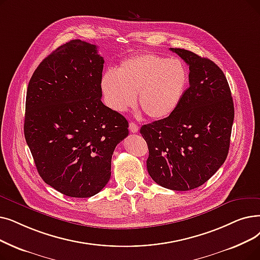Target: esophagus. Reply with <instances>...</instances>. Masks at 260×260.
<instances>
[{
    "mask_svg": "<svg viewBox=\"0 0 260 260\" xmlns=\"http://www.w3.org/2000/svg\"><path fill=\"white\" fill-rule=\"evenodd\" d=\"M129 131H131L132 133H137V132L139 131V127H138V125H137L136 123L131 122V123H129Z\"/></svg>",
    "mask_w": 260,
    "mask_h": 260,
    "instance_id": "1",
    "label": "esophagus"
}]
</instances>
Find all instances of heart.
Here are the masks:
<instances>
[{"label": "heart", "mask_w": 260, "mask_h": 260, "mask_svg": "<svg viewBox=\"0 0 260 260\" xmlns=\"http://www.w3.org/2000/svg\"><path fill=\"white\" fill-rule=\"evenodd\" d=\"M188 84L185 64L176 58L144 53L123 60L117 72L107 71L102 89L107 104L125 111L136 102L151 119L170 116L182 101Z\"/></svg>", "instance_id": "1"}]
</instances>
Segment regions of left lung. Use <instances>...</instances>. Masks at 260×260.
Listing matches in <instances>:
<instances>
[{
    "mask_svg": "<svg viewBox=\"0 0 260 260\" xmlns=\"http://www.w3.org/2000/svg\"><path fill=\"white\" fill-rule=\"evenodd\" d=\"M189 66V88L177 108L145 124L146 168L161 187L187 191L202 186L226 159L234 103L223 71L208 58L184 49H170Z\"/></svg>",
    "mask_w": 260,
    "mask_h": 260,
    "instance_id": "1",
    "label": "left lung"
}]
</instances>
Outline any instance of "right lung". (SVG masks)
<instances>
[{"instance_id": "obj_1", "label": "right lung", "mask_w": 260, "mask_h": 260, "mask_svg": "<svg viewBox=\"0 0 260 260\" xmlns=\"http://www.w3.org/2000/svg\"><path fill=\"white\" fill-rule=\"evenodd\" d=\"M104 59L94 44L71 40L34 72L25 103L24 136L41 178L71 198L102 190L111 157L128 122L102 99Z\"/></svg>"}]
</instances>
